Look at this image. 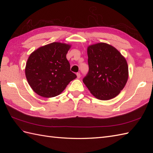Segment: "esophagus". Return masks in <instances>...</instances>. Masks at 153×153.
<instances>
[{
  "instance_id": "34e87169",
  "label": "esophagus",
  "mask_w": 153,
  "mask_h": 153,
  "mask_svg": "<svg viewBox=\"0 0 153 153\" xmlns=\"http://www.w3.org/2000/svg\"><path fill=\"white\" fill-rule=\"evenodd\" d=\"M76 76H77V78H80V77H81V74H79V73H77L76 74Z\"/></svg>"
}]
</instances>
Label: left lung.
I'll return each mask as SVG.
<instances>
[{
  "label": "left lung",
  "instance_id": "8db88e82",
  "mask_svg": "<svg viewBox=\"0 0 153 153\" xmlns=\"http://www.w3.org/2000/svg\"><path fill=\"white\" fill-rule=\"evenodd\" d=\"M89 71L83 82L97 99L114 98L123 89L128 79L126 58L112 45L105 43L87 48Z\"/></svg>",
  "mask_w": 153,
  "mask_h": 153
}]
</instances>
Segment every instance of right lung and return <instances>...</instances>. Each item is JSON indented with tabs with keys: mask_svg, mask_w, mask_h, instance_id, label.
Instances as JSON below:
<instances>
[{
	"mask_svg": "<svg viewBox=\"0 0 153 153\" xmlns=\"http://www.w3.org/2000/svg\"><path fill=\"white\" fill-rule=\"evenodd\" d=\"M70 47V45L54 42L37 48L29 56L25 76L37 95L46 98L56 97L76 78L66 58Z\"/></svg>",
	"mask_w": 153,
	"mask_h": 153,
	"instance_id": "1",
	"label": "right lung"
}]
</instances>
